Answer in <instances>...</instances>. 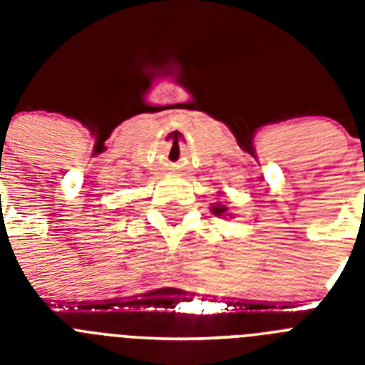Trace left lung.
I'll list each match as a JSON object with an SVG mask.
<instances>
[{
  "label": "left lung",
  "instance_id": "left-lung-1",
  "mask_svg": "<svg viewBox=\"0 0 365 365\" xmlns=\"http://www.w3.org/2000/svg\"><path fill=\"white\" fill-rule=\"evenodd\" d=\"M212 210H214L215 215H225V214H227V208H225V206H222V205H215L214 208H212Z\"/></svg>",
  "mask_w": 365,
  "mask_h": 365
}]
</instances>
